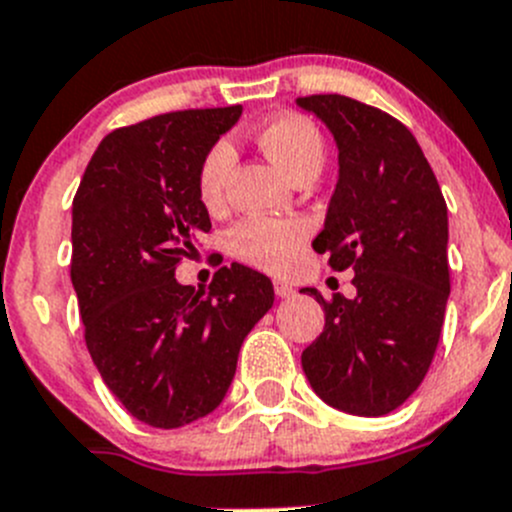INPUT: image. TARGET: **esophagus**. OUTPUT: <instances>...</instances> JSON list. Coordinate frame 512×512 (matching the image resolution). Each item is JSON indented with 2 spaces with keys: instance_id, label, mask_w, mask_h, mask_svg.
Segmentation results:
<instances>
[{
  "instance_id": "1",
  "label": "esophagus",
  "mask_w": 512,
  "mask_h": 512,
  "mask_svg": "<svg viewBox=\"0 0 512 512\" xmlns=\"http://www.w3.org/2000/svg\"><path fill=\"white\" fill-rule=\"evenodd\" d=\"M274 291H276V296H281V299H289V296L296 294L294 286L286 284V281H281V279H274Z\"/></svg>"
}]
</instances>
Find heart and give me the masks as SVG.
<instances>
[{
	"instance_id": "obj_1",
	"label": "heart",
	"mask_w": 512,
	"mask_h": 512,
	"mask_svg": "<svg viewBox=\"0 0 512 512\" xmlns=\"http://www.w3.org/2000/svg\"><path fill=\"white\" fill-rule=\"evenodd\" d=\"M261 148L289 178L319 173L324 163V135L309 118L296 113L276 115L266 120L256 133ZM236 165V150L226 138H218L203 150L196 165L198 201L208 211H218L226 201V183ZM309 238V223L301 218L251 216L238 221L228 231V251L236 259L264 271L284 274L299 261Z\"/></svg>"
}]
</instances>
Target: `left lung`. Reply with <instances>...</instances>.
Returning a JSON list of instances; mask_svg holds the SVG:
<instances>
[{"label": "left lung", "instance_id": "obj_1", "mask_svg": "<svg viewBox=\"0 0 512 512\" xmlns=\"http://www.w3.org/2000/svg\"><path fill=\"white\" fill-rule=\"evenodd\" d=\"M334 133L339 183L314 251L352 269V299H324V332L301 367L326 405L359 417L397 410L435 357L450 296L447 203L415 135L344 95L299 97Z\"/></svg>", "mask_w": 512, "mask_h": 512}]
</instances>
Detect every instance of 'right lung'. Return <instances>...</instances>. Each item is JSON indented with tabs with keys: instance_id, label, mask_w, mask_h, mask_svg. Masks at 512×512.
<instances>
[{
	"instance_id": "add662e5",
	"label": "right lung",
	"mask_w": 512,
	"mask_h": 512,
	"mask_svg": "<svg viewBox=\"0 0 512 512\" xmlns=\"http://www.w3.org/2000/svg\"><path fill=\"white\" fill-rule=\"evenodd\" d=\"M241 118V105L175 110L102 138L72 201L70 276L85 344L110 392L160 430L221 405L238 349L274 304V286L243 264L208 291L175 269L211 218L196 193L203 150Z\"/></svg>"
}]
</instances>
